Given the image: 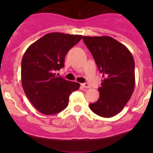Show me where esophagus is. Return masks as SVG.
Masks as SVG:
<instances>
[{
    "label": "esophagus",
    "mask_w": 153,
    "mask_h": 153,
    "mask_svg": "<svg viewBox=\"0 0 153 153\" xmlns=\"http://www.w3.org/2000/svg\"><path fill=\"white\" fill-rule=\"evenodd\" d=\"M81 86H83V88H90V85H89L88 83H82V84H81Z\"/></svg>",
    "instance_id": "esophagus-1"
}]
</instances>
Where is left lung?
<instances>
[{
  "label": "left lung",
  "mask_w": 153,
  "mask_h": 153,
  "mask_svg": "<svg viewBox=\"0 0 153 153\" xmlns=\"http://www.w3.org/2000/svg\"><path fill=\"white\" fill-rule=\"evenodd\" d=\"M83 40L103 77L99 100L90 108L100 117H113L122 111L134 90L133 56L126 46L109 36H84Z\"/></svg>",
  "instance_id": "1"
}]
</instances>
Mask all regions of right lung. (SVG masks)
<instances>
[{
    "label": "right lung",
    "instance_id": "add662e5",
    "mask_svg": "<svg viewBox=\"0 0 153 153\" xmlns=\"http://www.w3.org/2000/svg\"><path fill=\"white\" fill-rule=\"evenodd\" d=\"M82 35L47 33L31 44L21 61V82L27 97L40 113L53 115L67 107L71 93L80 84L57 77L65 56Z\"/></svg>",
    "mask_w": 153,
    "mask_h": 153
}]
</instances>
